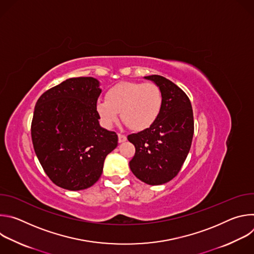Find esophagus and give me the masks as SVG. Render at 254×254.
<instances>
[{"label": "esophagus", "mask_w": 254, "mask_h": 254, "mask_svg": "<svg viewBox=\"0 0 254 254\" xmlns=\"http://www.w3.org/2000/svg\"><path fill=\"white\" fill-rule=\"evenodd\" d=\"M119 142H124L127 140V135L123 134V133H119Z\"/></svg>", "instance_id": "1"}]
</instances>
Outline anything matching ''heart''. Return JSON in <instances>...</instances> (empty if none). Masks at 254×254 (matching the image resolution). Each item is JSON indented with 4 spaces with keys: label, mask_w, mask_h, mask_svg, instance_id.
Segmentation results:
<instances>
[{
    "label": "heart",
    "mask_w": 254,
    "mask_h": 254,
    "mask_svg": "<svg viewBox=\"0 0 254 254\" xmlns=\"http://www.w3.org/2000/svg\"><path fill=\"white\" fill-rule=\"evenodd\" d=\"M163 106L161 88L153 82H120L107 90L105 99H98L96 111L106 127L119 120L132 130L149 128L159 118Z\"/></svg>",
    "instance_id": "b5f03b06"
}]
</instances>
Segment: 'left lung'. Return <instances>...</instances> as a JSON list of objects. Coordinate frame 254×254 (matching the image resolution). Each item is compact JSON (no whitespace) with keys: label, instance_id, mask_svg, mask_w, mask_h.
I'll use <instances>...</instances> for the list:
<instances>
[{"label":"left lung","instance_id":"obj_1","mask_svg":"<svg viewBox=\"0 0 254 254\" xmlns=\"http://www.w3.org/2000/svg\"><path fill=\"white\" fill-rule=\"evenodd\" d=\"M144 78L161 88L163 106L149 128L127 135L135 148L129 168L143 183L162 185L178 175L189 154L194 134L193 110L187 94L171 80L161 75Z\"/></svg>","mask_w":254,"mask_h":254}]
</instances>
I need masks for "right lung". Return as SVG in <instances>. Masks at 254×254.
I'll return each instance as SVG.
<instances>
[{
    "mask_svg": "<svg viewBox=\"0 0 254 254\" xmlns=\"http://www.w3.org/2000/svg\"><path fill=\"white\" fill-rule=\"evenodd\" d=\"M101 93L93 77L69 78L46 90L36 102L31 124L34 151L52 182L66 190L91 187L118 134L99 126Z\"/></svg>",
    "mask_w": 254,
    "mask_h": 254,
    "instance_id": "add662e5",
    "label": "right lung"
}]
</instances>
